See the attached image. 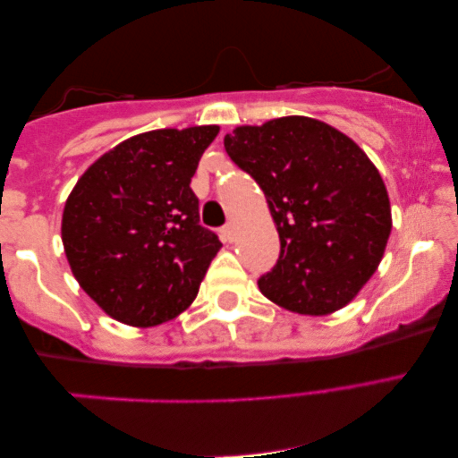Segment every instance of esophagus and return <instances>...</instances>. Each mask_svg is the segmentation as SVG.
I'll use <instances>...</instances> for the list:
<instances>
[{
	"label": "esophagus",
	"instance_id": "34e87169",
	"mask_svg": "<svg viewBox=\"0 0 458 458\" xmlns=\"http://www.w3.org/2000/svg\"><path fill=\"white\" fill-rule=\"evenodd\" d=\"M221 237L223 242H233L235 239V227L231 223L225 225V227H221Z\"/></svg>",
	"mask_w": 458,
	"mask_h": 458
}]
</instances>
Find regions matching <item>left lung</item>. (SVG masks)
<instances>
[{"instance_id":"obj_1","label":"left lung","mask_w":458,"mask_h":458,"mask_svg":"<svg viewBox=\"0 0 458 458\" xmlns=\"http://www.w3.org/2000/svg\"><path fill=\"white\" fill-rule=\"evenodd\" d=\"M225 149L264 191L280 235V258L258 280L261 294L310 317L349 304L392 231L386 184L363 149L302 115L237 127Z\"/></svg>"}]
</instances>
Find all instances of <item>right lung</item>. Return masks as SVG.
<instances>
[{"label": "right lung", "mask_w": 458, "mask_h": 458, "mask_svg": "<svg viewBox=\"0 0 458 458\" xmlns=\"http://www.w3.org/2000/svg\"><path fill=\"white\" fill-rule=\"evenodd\" d=\"M216 133L197 125L133 136L89 166L66 199V259L115 320L154 327L197 298L221 242L199 223L191 178Z\"/></svg>", "instance_id": "obj_1"}]
</instances>
